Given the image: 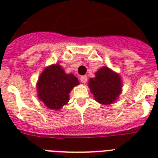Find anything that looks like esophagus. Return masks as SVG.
I'll list each match as a JSON object with an SVG mask.
<instances>
[{
    "mask_svg": "<svg viewBox=\"0 0 158 158\" xmlns=\"http://www.w3.org/2000/svg\"><path fill=\"white\" fill-rule=\"evenodd\" d=\"M80 81H81L83 84H86L87 81H88V79H87V76L84 75V76L80 77Z\"/></svg>",
    "mask_w": 158,
    "mask_h": 158,
    "instance_id": "obj_1",
    "label": "esophagus"
}]
</instances>
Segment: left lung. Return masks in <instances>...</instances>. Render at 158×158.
<instances>
[{
  "label": "left lung",
  "mask_w": 158,
  "mask_h": 158,
  "mask_svg": "<svg viewBox=\"0 0 158 158\" xmlns=\"http://www.w3.org/2000/svg\"><path fill=\"white\" fill-rule=\"evenodd\" d=\"M89 87L94 99L102 105L114 103L122 92V80L120 74L103 66L89 79Z\"/></svg>",
  "instance_id": "obj_1"
}]
</instances>
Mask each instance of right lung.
Instances as JSON below:
<instances>
[{
	"mask_svg": "<svg viewBox=\"0 0 158 158\" xmlns=\"http://www.w3.org/2000/svg\"><path fill=\"white\" fill-rule=\"evenodd\" d=\"M79 82L73 74H66L59 64L46 67L38 78V99L52 110H59L69 100V93Z\"/></svg>",
	"mask_w": 158,
	"mask_h": 158,
	"instance_id": "obj_1",
	"label": "right lung"
}]
</instances>
